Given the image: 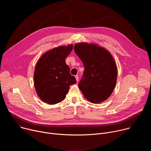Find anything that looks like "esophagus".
I'll return each mask as SVG.
<instances>
[{
	"mask_svg": "<svg viewBox=\"0 0 151 151\" xmlns=\"http://www.w3.org/2000/svg\"><path fill=\"white\" fill-rule=\"evenodd\" d=\"M75 78H76V81L78 82V80H79V76H78V75H76V76H75Z\"/></svg>",
	"mask_w": 151,
	"mask_h": 151,
	"instance_id": "34e87169",
	"label": "esophagus"
}]
</instances>
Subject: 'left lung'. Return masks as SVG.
Masks as SVG:
<instances>
[{"mask_svg":"<svg viewBox=\"0 0 151 151\" xmlns=\"http://www.w3.org/2000/svg\"><path fill=\"white\" fill-rule=\"evenodd\" d=\"M74 51L85 68L79 83L83 97L94 104L104 101L116 83L118 71L114 58L108 50L94 43H77Z\"/></svg>","mask_w":151,"mask_h":151,"instance_id":"left-lung-1","label":"left lung"}]
</instances>
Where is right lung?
Returning <instances> with one entry per match:
<instances>
[{
	"label": "right lung",
	"mask_w": 151,
	"mask_h": 151,
	"mask_svg": "<svg viewBox=\"0 0 151 151\" xmlns=\"http://www.w3.org/2000/svg\"><path fill=\"white\" fill-rule=\"evenodd\" d=\"M72 49V44L55 47L44 52L38 60L34 71V85L43 102L55 104L62 101L70 86L76 83L65 62Z\"/></svg>",
	"instance_id": "right-lung-1"
}]
</instances>
